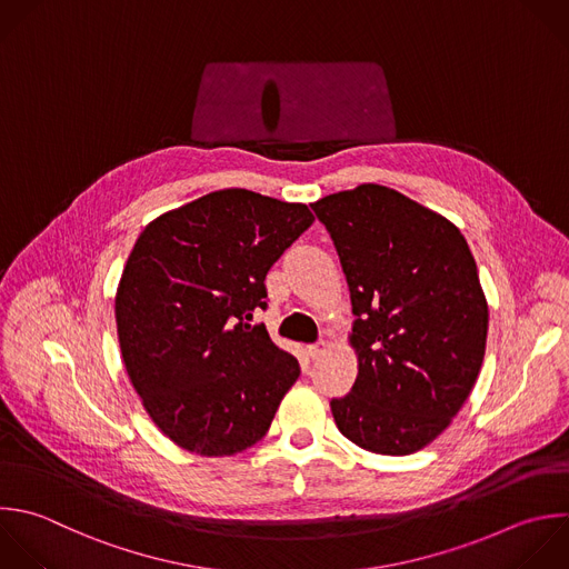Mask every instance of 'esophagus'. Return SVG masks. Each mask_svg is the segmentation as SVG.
<instances>
[{
    "instance_id": "34e87169",
    "label": "esophagus",
    "mask_w": 569,
    "mask_h": 569,
    "mask_svg": "<svg viewBox=\"0 0 569 569\" xmlns=\"http://www.w3.org/2000/svg\"><path fill=\"white\" fill-rule=\"evenodd\" d=\"M325 351H327V342L325 340H320L316 345H309V356L311 358H320V356H325Z\"/></svg>"
}]
</instances>
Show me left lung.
I'll use <instances>...</instances> for the list:
<instances>
[{"mask_svg": "<svg viewBox=\"0 0 569 569\" xmlns=\"http://www.w3.org/2000/svg\"><path fill=\"white\" fill-rule=\"evenodd\" d=\"M311 207L331 233L356 316L358 376L331 400L333 420L367 451H420L451 425L485 358L489 309L467 240L382 184Z\"/></svg>", "mask_w": 569, "mask_h": 569, "instance_id": "8db88e82", "label": "left lung"}]
</instances>
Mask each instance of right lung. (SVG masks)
Masks as SVG:
<instances>
[{"label":"right lung","mask_w":569,"mask_h":569,"mask_svg":"<svg viewBox=\"0 0 569 569\" xmlns=\"http://www.w3.org/2000/svg\"><path fill=\"white\" fill-rule=\"evenodd\" d=\"M311 224L302 202L222 189L136 240L116 293L122 362L178 447L233 456L269 431L300 365L251 320L267 307V271Z\"/></svg>","instance_id":"obj_1"}]
</instances>
